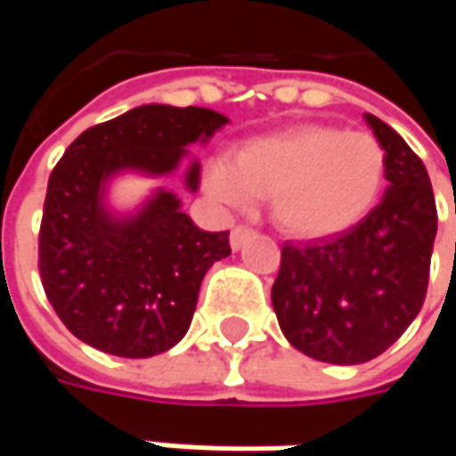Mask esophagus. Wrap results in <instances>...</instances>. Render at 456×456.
I'll use <instances>...</instances> for the list:
<instances>
[{
  "label": "esophagus",
  "mask_w": 456,
  "mask_h": 456,
  "mask_svg": "<svg viewBox=\"0 0 456 456\" xmlns=\"http://www.w3.org/2000/svg\"><path fill=\"white\" fill-rule=\"evenodd\" d=\"M251 233H254V231H251V228H246V225H238V228H233V233H231V248L238 251V248L251 238Z\"/></svg>",
  "instance_id": "1"
}]
</instances>
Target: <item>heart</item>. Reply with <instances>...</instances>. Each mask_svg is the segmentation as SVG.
Masks as SVG:
<instances>
[{
    "mask_svg": "<svg viewBox=\"0 0 456 456\" xmlns=\"http://www.w3.org/2000/svg\"><path fill=\"white\" fill-rule=\"evenodd\" d=\"M386 180V150L373 134L332 124H299L256 136L205 167V190L231 208L269 198L273 225L317 240L353 228L373 208Z\"/></svg>",
    "mask_w": 456,
    "mask_h": 456,
    "instance_id": "heart-1",
    "label": "heart"
}]
</instances>
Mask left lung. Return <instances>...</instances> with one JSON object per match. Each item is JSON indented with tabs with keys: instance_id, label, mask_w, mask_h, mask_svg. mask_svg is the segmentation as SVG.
Here are the masks:
<instances>
[{
	"instance_id": "1",
	"label": "left lung",
	"mask_w": 456,
	"mask_h": 456,
	"mask_svg": "<svg viewBox=\"0 0 456 456\" xmlns=\"http://www.w3.org/2000/svg\"><path fill=\"white\" fill-rule=\"evenodd\" d=\"M365 124L386 150V195L340 236L284 243L272 305L284 338L309 358L360 365L416 320L427 297L436 202L424 162L378 116Z\"/></svg>"
}]
</instances>
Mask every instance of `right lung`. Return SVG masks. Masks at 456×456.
Listing matches in <instances>:
<instances>
[{
  "label": "right lung",
  "instance_id": "add662e5",
  "mask_svg": "<svg viewBox=\"0 0 456 456\" xmlns=\"http://www.w3.org/2000/svg\"><path fill=\"white\" fill-rule=\"evenodd\" d=\"M228 116L147 103L91 126L50 175L40 225V276L62 324L118 358H151L190 330L205 272L231 256L228 233L200 231L183 200L151 190L134 210L109 202L121 175L169 177L187 159L184 187L200 183L187 147L208 144Z\"/></svg>",
  "mask_w": 456,
  "mask_h": 456
}]
</instances>
